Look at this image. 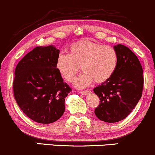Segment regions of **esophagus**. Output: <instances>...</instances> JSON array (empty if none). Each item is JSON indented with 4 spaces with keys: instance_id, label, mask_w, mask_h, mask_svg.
<instances>
[{
    "instance_id": "esophagus-1",
    "label": "esophagus",
    "mask_w": 155,
    "mask_h": 155,
    "mask_svg": "<svg viewBox=\"0 0 155 155\" xmlns=\"http://www.w3.org/2000/svg\"><path fill=\"white\" fill-rule=\"evenodd\" d=\"M90 93H91V91H81L80 93L81 95H84V96H86V95L89 94Z\"/></svg>"
}]
</instances>
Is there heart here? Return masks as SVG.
Returning <instances> with one entry per match:
<instances>
[{"instance_id":"heart-1","label":"heart","mask_w":155,"mask_h":155,"mask_svg":"<svg viewBox=\"0 0 155 155\" xmlns=\"http://www.w3.org/2000/svg\"><path fill=\"white\" fill-rule=\"evenodd\" d=\"M118 56L115 49L89 40L74 44L68 54H60L56 61V68L68 81H72L80 69L83 72L74 80L78 88H84L95 80L102 83L108 80L118 65Z\"/></svg>"}]
</instances>
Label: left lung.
Wrapping results in <instances>:
<instances>
[{
    "label": "left lung",
    "mask_w": 155,
    "mask_h": 155,
    "mask_svg": "<svg viewBox=\"0 0 155 155\" xmlns=\"http://www.w3.org/2000/svg\"><path fill=\"white\" fill-rule=\"evenodd\" d=\"M118 62L113 76L93 89L100 104L95 109L96 117L107 123H115L127 118L142 96L143 68L140 61L129 48L113 47Z\"/></svg>",
    "instance_id": "8db88e82"
}]
</instances>
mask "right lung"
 Wrapping results in <instances>:
<instances>
[{
    "instance_id": "1",
    "label": "right lung",
    "mask_w": 155,
    "mask_h": 155,
    "mask_svg": "<svg viewBox=\"0 0 155 155\" xmlns=\"http://www.w3.org/2000/svg\"><path fill=\"white\" fill-rule=\"evenodd\" d=\"M59 54L52 45L36 47L15 68V100L22 111L37 123L58 120L64 112L65 97L71 91L56 68Z\"/></svg>"
}]
</instances>
